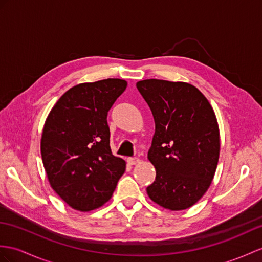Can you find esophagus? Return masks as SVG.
I'll return each instance as SVG.
<instances>
[{
	"instance_id": "1",
	"label": "esophagus",
	"mask_w": 262,
	"mask_h": 262,
	"mask_svg": "<svg viewBox=\"0 0 262 262\" xmlns=\"http://www.w3.org/2000/svg\"><path fill=\"white\" fill-rule=\"evenodd\" d=\"M126 162L129 163L130 165H135V164L140 162V159L139 158H127L126 159Z\"/></svg>"
}]
</instances>
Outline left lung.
Wrapping results in <instances>:
<instances>
[{
	"label": "left lung",
	"mask_w": 262,
	"mask_h": 262,
	"mask_svg": "<svg viewBox=\"0 0 262 262\" xmlns=\"http://www.w3.org/2000/svg\"><path fill=\"white\" fill-rule=\"evenodd\" d=\"M137 88L156 123L148 159L157 176L146 193L164 209L186 210L207 192L218 165L215 113L205 95L187 82L149 79L137 82Z\"/></svg>",
	"instance_id": "8db88e82"
}]
</instances>
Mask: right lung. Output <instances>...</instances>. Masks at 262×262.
Here are the masks:
<instances>
[{
  "instance_id": "add662e5",
  "label": "right lung",
  "mask_w": 262,
  "mask_h": 262,
  "mask_svg": "<svg viewBox=\"0 0 262 262\" xmlns=\"http://www.w3.org/2000/svg\"><path fill=\"white\" fill-rule=\"evenodd\" d=\"M127 82L105 79L68 90L43 126L41 156L50 186L68 205L91 211L111 199L125 161L110 148L107 112Z\"/></svg>"
}]
</instances>
